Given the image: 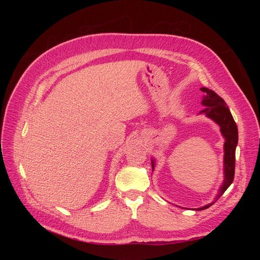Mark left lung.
Wrapping results in <instances>:
<instances>
[{
    "mask_svg": "<svg viewBox=\"0 0 260 260\" xmlns=\"http://www.w3.org/2000/svg\"><path fill=\"white\" fill-rule=\"evenodd\" d=\"M201 90L205 93V95L203 96L202 100V105L205 106V108H204L202 112H200V114H204L207 118H209V119L215 121L220 127V132H221V135L224 139L223 181L219 187L218 194L215 196L214 201L203 207L193 208V210H204L210 207L233 182L235 170V148H237L239 141L237 123H235L230 109L226 106L225 102L212 90H209L207 88H202ZM151 161L154 170L155 159L152 158Z\"/></svg>",
    "mask_w": 260,
    "mask_h": 260,
    "instance_id": "1",
    "label": "left lung"
}]
</instances>
